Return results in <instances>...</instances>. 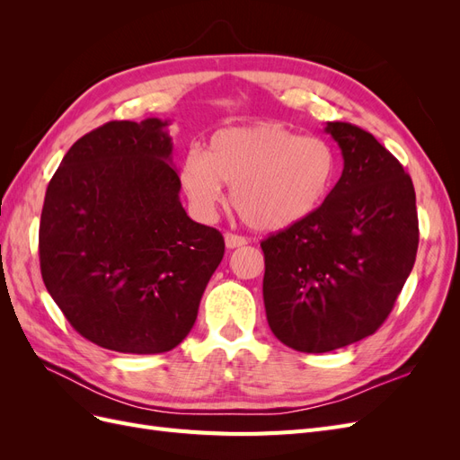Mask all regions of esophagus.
Returning <instances> with one entry per match:
<instances>
[{
  "mask_svg": "<svg viewBox=\"0 0 460 460\" xmlns=\"http://www.w3.org/2000/svg\"><path fill=\"white\" fill-rule=\"evenodd\" d=\"M225 242H226L228 249H235V247H243L247 243V238H243V235H238V234L226 232L225 234Z\"/></svg>",
  "mask_w": 460,
  "mask_h": 460,
  "instance_id": "34e87169",
  "label": "esophagus"
}]
</instances>
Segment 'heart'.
Here are the masks:
<instances>
[{
	"instance_id": "1",
	"label": "heart",
	"mask_w": 460,
	"mask_h": 460,
	"mask_svg": "<svg viewBox=\"0 0 460 460\" xmlns=\"http://www.w3.org/2000/svg\"><path fill=\"white\" fill-rule=\"evenodd\" d=\"M178 176L196 215H215L222 182L230 186V203L249 228L280 232L311 218L328 201L338 155L323 137L257 122L217 130L205 151L191 147Z\"/></svg>"
}]
</instances>
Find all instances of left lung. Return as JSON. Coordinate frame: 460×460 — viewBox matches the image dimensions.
<instances>
[{"label":"left lung","mask_w":460,"mask_h":460,"mask_svg":"<svg viewBox=\"0 0 460 460\" xmlns=\"http://www.w3.org/2000/svg\"><path fill=\"white\" fill-rule=\"evenodd\" d=\"M324 130L343 155L338 184L311 218L261 242L269 326L303 353L340 349L378 330L419 249L414 186L402 164L355 124Z\"/></svg>","instance_id":"1"}]
</instances>
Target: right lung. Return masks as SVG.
<instances>
[{
    "label": "right lung",
    "mask_w": 460,
    "mask_h": 460,
    "mask_svg": "<svg viewBox=\"0 0 460 460\" xmlns=\"http://www.w3.org/2000/svg\"><path fill=\"white\" fill-rule=\"evenodd\" d=\"M166 127L103 124L66 151L46 191L41 278L71 326L103 349H174L225 257L222 234L180 203Z\"/></svg>",
    "instance_id": "obj_1"
}]
</instances>
